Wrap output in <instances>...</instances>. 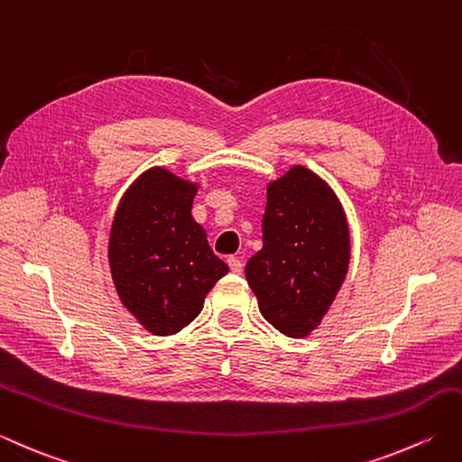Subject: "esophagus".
<instances>
[{
    "mask_svg": "<svg viewBox=\"0 0 462 462\" xmlns=\"http://www.w3.org/2000/svg\"><path fill=\"white\" fill-rule=\"evenodd\" d=\"M228 266L234 274H240L242 273V260L236 258V256H230L228 258Z\"/></svg>",
    "mask_w": 462,
    "mask_h": 462,
    "instance_id": "esophagus-1",
    "label": "esophagus"
}]
</instances>
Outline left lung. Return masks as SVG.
Here are the masks:
<instances>
[{
  "mask_svg": "<svg viewBox=\"0 0 462 462\" xmlns=\"http://www.w3.org/2000/svg\"><path fill=\"white\" fill-rule=\"evenodd\" d=\"M262 242L244 270L258 309L286 337H306L348 270V224L338 198L314 171L294 166L268 186Z\"/></svg>",
  "mask_w": 462,
  "mask_h": 462,
  "instance_id": "obj_1",
  "label": "left lung"
}]
</instances>
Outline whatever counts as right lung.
<instances>
[{
    "label": "right lung",
    "instance_id": "obj_1",
    "mask_svg": "<svg viewBox=\"0 0 462 462\" xmlns=\"http://www.w3.org/2000/svg\"><path fill=\"white\" fill-rule=\"evenodd\" d=\"M196 186L164 168L142 174L112 224L110 268L122 304L146 330L168 337L202 312L228 273L192 218Z\"/></svg>",
    "mask_w": 462,
    "mask_h": 462
}]
</instances>
